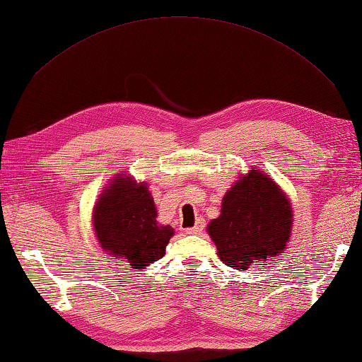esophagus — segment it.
<instances>
[{
	"label": "esophagus",
	"mask_w": 362,
	"mask_h": 362,
	"mask_svg": "<svg viewBox=\"0 0 362 362\" xmlns=\"http://www.w3.org/2000/svg\"><path fill=\"white\" fill-rule=\"evenodd\" d=\"M204 226H206V223H204L202 218H198V220H196V225L193 228L187 229V233L188 234H199L202 229H204Z\"/></svg>",
	"instance_id": "34e87169"
}]
</instances>
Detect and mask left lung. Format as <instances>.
<instances>
[{"mask_svg":"<svg viewBox=\"0 0 362 362\" xmlns=\"http://www.w3.org/2000/svg\"><path fill=\"white\" fill-rule=\"evenodd\" d=\"M293 210L286 194L271 177L256 168L228 189L218 218L207 233L220 259L234 269H247L284 253L290 240Z\"/></svg>","mask_w":362,"mask_h":362,"instance_id":"obj_1","label":"left lung"}]
</instances>
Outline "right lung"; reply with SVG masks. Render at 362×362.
Segmentation results:
<instances>
[{"mask_svg": "<svg viewBox=\"0 0 362 362\" xmlns=\"http://www.w3.org/2000/svg\"><path fill=\"white\" fill-rule=\"evenodd\" d=\"M95 234L104 252L127 266L144 269L161 259L174 235L156 221V207L147 183L120 174L100 194L93 209Z\"/></svg>", "mask_w": 362, "mask_h": 362, "instance_id": "obj_1", "label": "right lung"}]
</instances>
